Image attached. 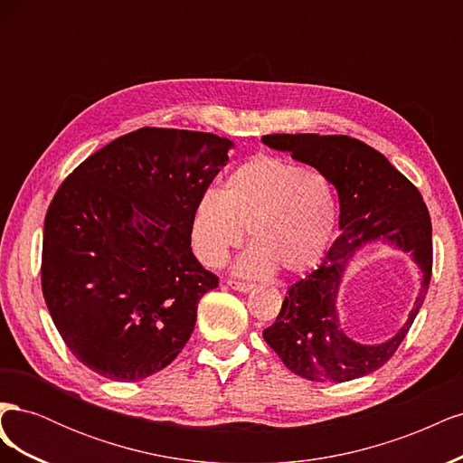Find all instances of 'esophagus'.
Returning <instances> with one entry per match:
<instances>
[{
  "instance_id": "obj_1",
  "label": "esophagus",
  "mask_w": 463,
  "mask_h": 463,
  "mask_svg": "<svg viewBox=\"0 0 463 463\" xmlns=\"http://www.w3.org/2000/svg\"><path fill=\"white\" fill-rule=\"evenodd\" d=\"M228 286H230L232 289H235V291H241V293H249V291H253V289H255V286H253V284L237 282V279H230Z\"/></svg>"
}]
</instances>
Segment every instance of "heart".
Returning <instances> with one entry per match:
<instances>
[{
	"mask_svg": "<svg viewBox=\"0 0 463 463\" xmlns=\"http://www.w3.org/2000/svg\"><path fill=\"white\" fill-rule=\"evenodd\" d=\"M340 218L332 179L279 156L237 165L222 193L206 191L193 210L191 240L206 266H220L249 228L250 245L235 270L264 278L284 266L303 272L325 257Z\"/></svg>",
	"mask_w": 463,
	"mask_h": 463,
	"instance_id": "heart-1",
	"label": "heart"
}]
</instances>
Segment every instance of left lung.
I'll use <instances>...</instances> for the list:
<instances>
[{
	"label": "left lung",
	"mask_w": 463,
	"mask_h": 463,
	"mask_svg": "<svg viewBox=\"0 0 463 463\" xmlns=\"http://www.w3.org/2000/svg\"><path fill=\"white\" fill-rule=\"evenodd\" d=\"M262 143L325 172L340 201L338 240L309 276L288 289L282 311L262 332L264 340L307 381L347 383L371 374L396 354L429 289L432 228L421 193L381 152L347 135H266ZM376 241L408 252L422 278L404 326L384 343L361 345L341 328L337 298L348 262Z\"/></svg>",
	"instance_id": "obj_1"
}]
</instances>
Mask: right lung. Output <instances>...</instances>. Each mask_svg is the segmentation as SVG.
Here are the masks:
<instances>
[{"mask_svg": "<svg viewBox=\"0 0 463 463\" xmlns=\"http://www.w3.org/2000/svg\"><path fill=\"white\" fill-rule=\"evenodd\" d=\"M233 143L143 128L94 152L48 208L42 291L71 354L109 381H141L181 354L218 278L191 250L199 199Z\"/></svg>", "mask_w": 463, "mask_h": 463, "instance_id": "right-lung-1", "label": "right lung"}]
</instances>
